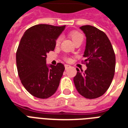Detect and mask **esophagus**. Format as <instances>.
Returning <instances> with one entry per match:
<instances>
[{"instance_id":"esophagus-1","label":"esophagus","mask_w":128,"mask_h":128,"mask_svg":"<svg viewBox=\"0 0 128 128\" xmlns=\"http://www.w3.org/2000/svg\"><path fill=\"white\" fill-rule=\"evenodd\" d=\"M69 67H70V66H69V65L65 64V69H66V70H67V69H68V68H69Z\"/></svg>"}]
</instances>
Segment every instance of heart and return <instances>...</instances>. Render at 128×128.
Segmentation results:
<instances>
[{
  "label": "heart",
  "instance_id": "obj_1",
  "mask_svg": "<svg viewBox=\"0 0 128 128\" xmlns=\"http://www.w3.org/2000/svg\"><path fill=\"white\" fill-rule=\"evenodd\" d=\"M70 36L71 39H72V40L74 43L76 42L77 41L83 40V35L78 32H74L72 33H71ZM60 42H61V38L59 37L57 39L56 42V44L58 46L60 44ZM66 60H69V59H66Z\"/></svg>",
  "mask_w": 128,
  "mask_h": 128
}]
</instances>
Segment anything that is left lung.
<instances>
[{
	"label": "left lung",
	"mask_w": 128,
	"mask_h": 128,
	"mask_svg": "<svg viewBox=\"0 0 128 128\" xmlns=\"http://www.w3.org/2000/svg\"><path fill=\"white\" fill-rule=\"evenodd\" d=\"M80 29L86 36L83 57L87 67L84 72L76 68L74 83L78 92L86 99L102 96L110 86L116 68L114 49L104 32L91 25Z\"/></svg>",
	"instance_id": "1"
}]
</instances>
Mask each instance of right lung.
Wrapping results in <instances>:
<instances>
[{
  "mask_svg": "<svg viewBox=\"0 0 128 128\" xmlns=\"http://www.w3.org/2000/svg\"><path fill=\"white\" fill-rule=\"evenodd\" d=\"M66 26L40 24L30 27L21 38L16 53L21 83L33 96L47 99L57 90L64 66L46 64L47 54L54 51L56 42Z\"/></svg>",
  "mask_w": 128,
  "mask_h": 128,
  "instance_id": "obj_1",
  "label": "right lung"
}]
</instances>
